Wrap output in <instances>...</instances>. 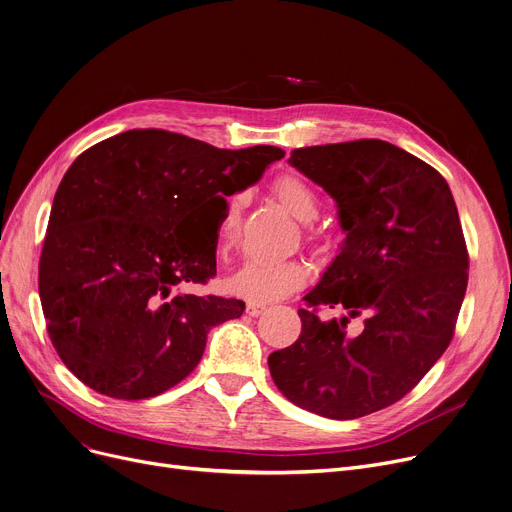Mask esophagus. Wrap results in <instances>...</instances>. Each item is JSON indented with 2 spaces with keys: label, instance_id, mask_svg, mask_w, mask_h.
<instances>
[{
  "label": "esophagus",
  "instance_id": "esophagus-1",
  "mask_svg": "<svg viewBox=\"0 0 512 512\" xmlns=\"http://www.w3.org/2000/svg\"><path fill=\"white\" fill-rule=\"evenodd\" d=\"M265 305H257V303H247V313L251 315V317H259L261 313H265Z\"/></svg>",
  "mask_w": 512,
  "mask_h": 512
}]
</instances>
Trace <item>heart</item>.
I'll list each match as a JSON object with an SVG mask.
<instances>
[{"instance_id": "b5f03b06", "label": "heart", "mask_w": 512, "mask_h": 512, "mask_svg": "<svg viewBox=\"0 0 512 512\" xmlns=\"http://www.w3.org/2000/svg\"><path fill=\"white\" fill-rule=\"evenodd\" d=\"M272 193L278 203L294 220L309 224L319 213V199L313 188L299 176L284 174L272 184ZM245 197L234 195L228 201L226 215L220 230V249H230L240 230V211ZM307 282V270L299 261H249L226 278L224 288L228 294L242 301L267 305L280 301Z\"/></svg>"}]
</instances>
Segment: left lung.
I'll return each instance as SVG.
<instances>
[{
    "mask_svg": "<svg viewBox=\"0 0 512 512\" xmlns=\"http://www.w3.org/2000/svg\"><path fill=\"white\" fill-rule=\"evenodd\" d=\"M288 164L336 201L346 238L270 373L305 411L365 417L409 394L452 340L469 280L459 211L440 172L380 139L294 149Z\"/></svg>",
    "mask_w": 512,
    "mask_h": 512,
    "instance_id": "1",
    "label": "left lung"
}]
</instances>
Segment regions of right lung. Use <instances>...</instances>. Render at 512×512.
I'll return each instance as SVG.
<instances>
[{
    "label": "right lung",
    "mask_w": 512,
    "mask_h": 512,
    "mask_svg": "<svg viewBox=\"0 0 512 512\" xmlns=\"http://www.w3.org/2000/svg\"><path fill=\"white\" fill-rule=\"evenodd\" d=\"M282 157L272 145L230 151L145 128L74 159L53 197L39 297L51 344L80 382L143 400L197 367L209 330L245 303L180 292L215 276L218 232L188 222Z\"/></svg>",
    "instance_id": "obj_1"
}]
</instances>
